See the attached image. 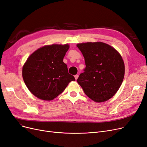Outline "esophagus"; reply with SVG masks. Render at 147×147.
Segmentation results:
<instances>
[{"label":"esophagus","instance_id":"34e87169","mask_svg":"<svg viewBox=\"0 0 147 147\" xmlns=\"http://www.w3.org/2000/svg\"><path fill=\"white\" fill-rule=\"evenodd\" d=\"M78 77H79V75H78V74H76V75L74 76V78H75V79H76V80L78 79Z\"/></svg>","mask_w":147,"mask_h":147}]
</instances>
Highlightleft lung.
Wrapping results in <instances>:
<instances>
[{"instance_id": "obj_1", "label": "left lung", "mask_w": 147, "mask_h": 147, "mask_svg": "<svg viewBox=\"0 0 147 147\" xmlns=\"http://www.w3.org/2000/svg\"><path fill=\"white\" fill-rule=\"evenodd\" d=\"M86 67L77 82L85 94L100 103L112 98L124 79L125 67L122 57L108 44L101 42L78 44Z\"/></svg>"}]
</instances>
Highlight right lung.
Masks as SVG:
<instances>
[{"label": "right lung", "instance_id": "add662e5", "mask_svg": "<svg viewBox=\"0 0 147 147\" xmlns=\"http://www.w3.org/2000/svg\"><path fill=\"white\" fill-rule=\"evenodd\" d=\"M68 44H53L38 49L32 54L23 67L24 82L32 94L44 100H52L61 94L73 76L68 72L63 62Z\"/></svg>", "mask_w": 147, "mask_h": 147}]
</instances>
